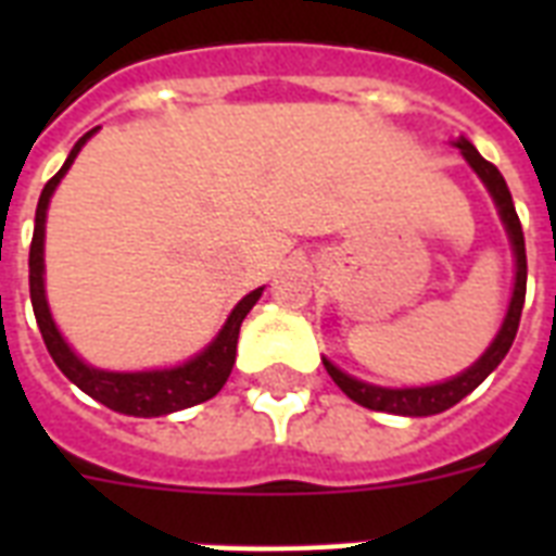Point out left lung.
<instances>
[{"instance_id":"left-lung-1","label":"left lung","mask_w":556,"mask_h":556,"mask_svg":"<svg viewBox=\"0 0 556 556\" xmlns=\"http://www.w3.org/2000/svg\"><path fill=\"white\" fill-rule=\"evenodd\" d=\"M465 161L470 164L476 176L482 178V185L491 192L493 204L500 210L502 225H505V233L510 239V251H514V294H510L508 312H505V320H502L500 331L493 343L482 352V357L476 361L473 366H467L465 371H458L456 378L441 380V383H427V387H378V383H366V380H357L352 375H346L343 369L331 364L329 357H323V366L331 375V380L338 383L343 392H346L355 404L366 406V409H375V413H392V415H409V418H424V415L444 413L450 406H456L465 395H470L479 383H482L488 375H491L496 366L505 361L510 343L517 338L519 317H522V305H526V279H528V262H526V236H522V225H519L517 207H514V199H510V190L505 185V178L491 161H484L479 155L473 143L467 138H458L453 141Z\"/></svg>"}]
</instances>
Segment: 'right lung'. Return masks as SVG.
<instances>
[{"label": "right lung", "instance_id": "right-lung-1", "mask_svg": "<svg viewBox=\"0 0 556 556\" xmlns=\"http://www.w3.org/2000/svg\"><path fill=\"white\" fill-rule=\"evenodd\" d=\"M100 129V126H98ZM91 129L74 143L68 159L60 167L51 181L42 187L37 204V218H34V239H30V256H28V282H30V305H34V317L46 340L48 355L54 357V364L60 366L65 378L72 380L74 387H80L83 392L94 401H100L109 409L124 415H135V418H159V415L178 413L187 406H195L201 401H210L218 389L225 387V380L230 378V369L236 364V340H239V329L242 320L248 317L256 300L262 296L265 288H256L251 294H244L239 303L233 305V312L227 314L225 326L218 329V334L210 340L207 346L201 349L199 355H192L190 361L169 369H147V371H112L98 369V366L86 364L77 352H74L65 338L56 329L51 308H48L46 296V216L51 195H54L56 185L63 181V176L72 169L74 159L80 155L91 135L98 132Z\"/></svg>", "mask_w": 556, "mask_h": 556}]
</instances>
